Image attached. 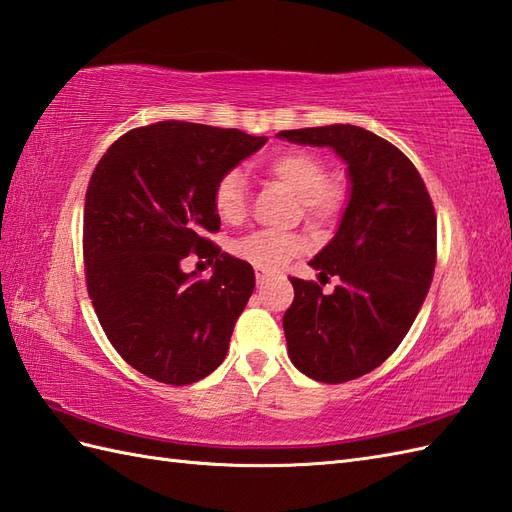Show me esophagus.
<instances>
[{
    "instance_id": "obj_1",
    "label": "esophagus",
    "mask_w": 512,
    "mask_h": 512,
    "mask_svg": "<svg viewBox=\"0 0 512 512\" xmlns=\"http://www.w3.org/2000/svg\"><path fill=\"white\" fill-rule=\"evenodd\" d=\"M268 277H270V270H266V268H255V279H257V285H259V283H264Z\"/></svg>"
}]
</instances>
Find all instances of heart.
Wrapping results in <instances>:
<instances>
[{
	"instance_id": "obj_1",
	"label": "heart",
	"mask_w": 512,
	"mask_h": 512,
	"mask_svg": "<svg viewBox=\"0 0 512 512\" xmlns=\"http://www.w3.org/2000/svg\"><path fill=\"white\" fill-rule=\"evenodd\" d=\"M266 170L303 198V207L318 220L334 218L342 209L344 194L334 183H327V165L307 150H285L270 157ZM213 207L224 222H240L248 207V183L240 170L220 176L213 189ZM303 248V240L292 233L261 229L237 240L233 253L257 268H275Z\"/></svg>"
}]
</instances>
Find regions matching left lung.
I'll return each mask as SVG.
<instances>
[{
  "label": "left lung",
  "mask_w": 512,
  "mask_h": 512,
  "mask_svg": "<svg viewBox=\"0 0 512 512\" xmlns=\"http://www.w3.org/2000/svg\"><path fill=\"white\" fill-rule=\"evenodd\" d=\"M277 137L331 148L347 165L338 231L310 261L320 283H340L325 294L292 277L294 301L283 314L292 364L316 382L342 384L382 364L417 318L436 264L434 207L412 161L371 130L331 124Z\"/></svg>",
  "instance_id": "1"
}]
</instances>
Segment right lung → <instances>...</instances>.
Returning <instances> with one entry per match:
<instances>
[{
  "label": "right lung",
  "mask_w": 512,
  "mask_h": 512,
  "mask_svg": "<svg viewBox=\"0 0 512 512\" xmlns=\"http://www.w3.org/2000/svg\"><path fill=\"white\" fill-rule=\"evenodd\" d=\"M266 141L159 122L122 135L95 165L82 235L87 290L115 351L150 379L194 384L227 358L255 272L202 235L220 229V176ZM189 252L217 259L209 280L180 268Z\"/></svg>",
  "instance_id": "add662e5"
}]
</instances>
